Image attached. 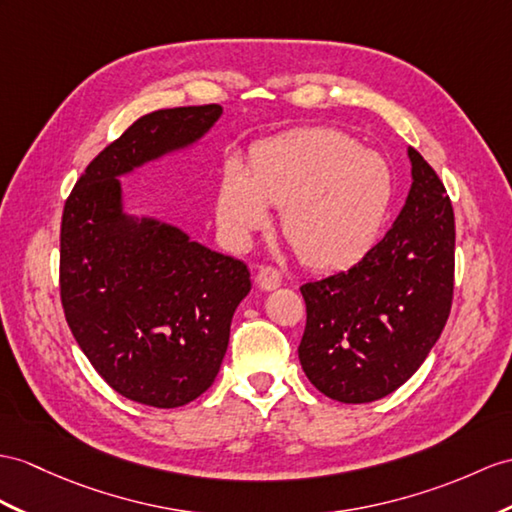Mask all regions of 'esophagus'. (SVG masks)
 Wrapping results in <instances>:
<instances>
[{"label":"esophagus","mask_w":512,"mask_h":512,"mask_svg":"<svg viewBox=\"0 0 512 512\" xmlns=\"http://www.w3.org/2000/svg\"><path fill=\"white\" fill-rule=\"evenodd\" d=\"M256 282H258L260 289L273 291V289H278V286L282 284V273L276 267L263 265V267L258 269V273H256Z\"/></svg>","instance_id":"1"}]
</instances>
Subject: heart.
Instances as JSON below:
<instances>
[{"instance_id": "1", "label": "heart", "mask_w": 512, "mask_h": 512, "mask_svg": "<svg viewBox=\"0 0 512 512\" xmlns=\"http://www.w3.org/2000/svg\"><path fill=\"white\" fill-rule=\"evenodd\" d=\"M386 162L332 128H304L254 147L245 169L230 158L217 189V223L247 247L280 208L284 239L310 269L350 267L376 241L389 213Z\"/></svg>"}]
</instances>
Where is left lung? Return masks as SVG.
Wrapping results in <instances>:
<instances>
[{
	"mask_svg": "<svg viewBox=\"0 0 512 512\" xmlns=\"http://www.w3.org/2000/svg\"><path fill=\"white\" fill-rule=\"evenodd\" d=\"M413 186L384 239L347 271L299 286L306 330L299 363L343 404L376 402L413 376L454 297V208L441 178L408 147Z\"/></svg>",
	"mask_w": 512,
	"mask_h": 512,
	"instance_id": "1",
	"label": "left lung"
}]
</instances>
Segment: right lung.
<instances>
[{
	"mask_svg": "<svg viewBox=\"0 0 512 512\" xmlns=\"http://www.w3.org/2000/svg\"><path fill=\"white\" fill-rule=\"evenodd\" d=\"M219 104L136 119L69 193L60 223V302L80 350L110 389L178 408L215 382L236 306L252 289L243 260L156 219L121 213L119 176L197 141Z\"/></svg>",
	"mask_w": 512,
	"mask_h": 512,
	"instance_id": "obj_1",
	"label": "right lung"
}]
</instances>
